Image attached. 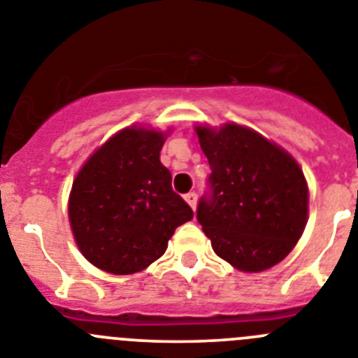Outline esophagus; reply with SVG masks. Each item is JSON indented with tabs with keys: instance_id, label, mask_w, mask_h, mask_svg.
<instances>
[{
	"instance_id": "1",
	"label": "esophagus",
	"mask_w": 358,
	"mask_h": 358,
	"mask_svg": "<svg viewBox=\"0 0 358 358\" xmlns=\"http://www.w3.org/2000/svg\"><path fill=\"white\" fill-rule=\"evenodd\" d=\"M185 201L192 206V210H195V206H197V194H195V192H189V194L185 195Z\"/></svg>"
}]
</instances>
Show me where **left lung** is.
I'll return each mask as SVG.
<instances>
[{
	"label": "left lung",
	"instance_id": "8db88e82",
	"mask_svg": "<svg viewBox=\"0 0 358 358\" xmlns=\"http://www.w3.org/2000/svg\"><path fill=\"white\" fill-rule=\"evenodd\" d=\"M211 173L197 220L222 260L243 273L280 264L301 238L308 186L289 152L248 127H195Z\"/></svg>",
	"mask_w": 358,
	"mask_h": 358
}]
</instances>
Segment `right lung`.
Wrapping results in <instances>:
<instances>
[{
    "label": "right lung",
    "instance_id": "add662e5",
    "mask_svg": "<svg viewBox=\"0 0 358 358\" xmlns=\"http://www.w3.org/2000/svg\"><path fill=\"white\" fill-rule=\"evenodd\" d=\"M163 132L127 127L77 173L68 213L82 255L110 274H134L164 255L173 231L194 218L159 161Z\"/></svg>",
    "mask_w": 358,
    "mask_h": 358
}]
</instances>
